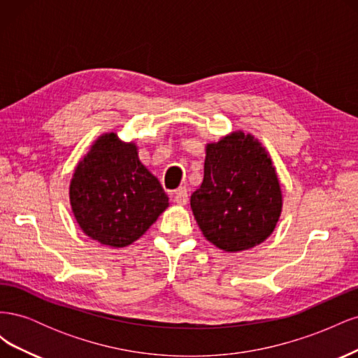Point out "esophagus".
I'll list each match as a JSON object with an SVG mask.
<instances>
[{"label": "esophagus", "mask_w": 358, "mask_h": 358, "mask_svg": "<svg viewBox=\"0 0 358 358\" xmlns=\"http://www.w3.org/2000/svg\"><path fill=\"white\" fill-rule=\"evenodd\" d=\"M175 201L178 203V204H180V206H183V204H187V201H188V192H187V189L185 188H178L176 191H175Z\"/></svg>", "instance_id": "1"}]
</instances>
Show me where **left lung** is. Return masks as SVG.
<instances>
[{"instance_id": "1", "label": "left lung", "mask_w": 358, "mask_h": 358, "mask_svg": "<svg viewBox=\"0 0 358 358\" xmlns=\"http://www.w3.org/2000/svg\"><path fill=\"white\" fill-rule=\"evenodd\" d=\"M204 237L227 252L264 242L282 210V194L266 149L236 131L206 146L204 178L191 196Z\"/></svg>"}]
</instances>
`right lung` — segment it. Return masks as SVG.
Returning a JSON list of instances; mask_svg holds the SVG:
<instances>
[{
	"label": "right lung",
	"instance_id": "right-lung-1",
	"mask_svg": "<svg viewBox=\"0 0 358 358\" xmlns=\"http://www.w3.org/2000/svg\"><path fill=\"white\" fill-rule=\"evenodd\" d=\"M76 221L91 239L112 248L136 242L169 206L159 180L138 159L134 143L101 136L70 183Z\"/></svg>",
	"mask_w": 358,
	"mask_h": 358
}]
</instances>
